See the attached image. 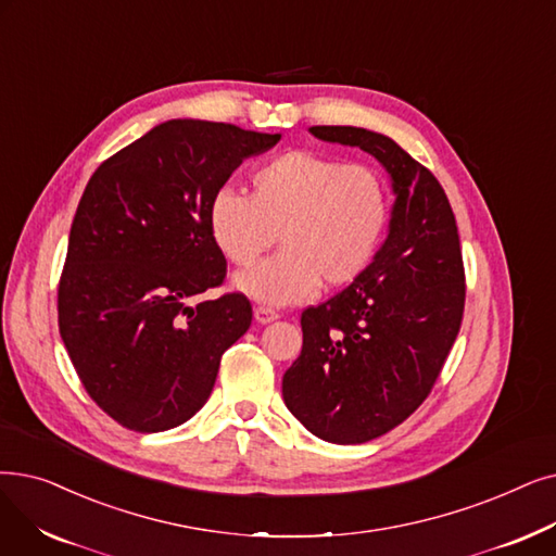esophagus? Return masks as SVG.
Here are the masks:
<instances>
[{
  "instance_id": "1",
  "label": "esophagus",
  "mask_w": 556,
  "mask_h": 556,
  "mask_svg": "<svg viewBox=\"0 0 556 556\" xmlns=\"http://www.w3.org/2000/svg\"><path fill=\"white\" fill-rule=\"evenodd\" d=\"M277 318H279V313L273 311V308H268V306H256V308H254V320H256L258 325H270V323H275Z\"/></svg>"
}]
</instances>
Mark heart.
I'll use <instances>...</instances> for the list:
<instances>
[{
    "mask_svg": "<svg viewBox=\"0 0 556 556\" xmlns=\"http://www.w3.org/2000/svg\"><path fill=\"white\" fill-rule=\"evenodd\" d=\"M389 190L364 163L293 150L256 167L250 198L215 192L208 204L211 240L233 265H250L275 243L281 252L231 277L254 302L288 306L364 275L389 227Z\"/></svg>",
    "mask_w": 556,
    "mask_h": 556,
    "instance_id": "heart-1",
    "label": "heart"
}]
</instances>
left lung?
<instances>
[{"label": "left lung", "mask_w": 556, "mask_h": 556, "mask_svg": "<svg viewBox=\"0 0 556 556\" xmlns=\"http://www.w3.org/2000/svg\"><path fill=\"white\" fill-rule=\"evenodd\" d=\"M308 131L372 154L395 195L370 268L302 313V354L281 381L288 412L313 437L354 445L391 431L429 395L462 327L464 261L445 190L393 138L364 127Z\"/></svg>", "instance_id": "obj_1"}]
</instances>
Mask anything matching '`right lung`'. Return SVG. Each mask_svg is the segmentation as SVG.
<instances>
[{
  "instance_id": "obj_1",
  "label": "right lung",
  "mask_w": 556,
  "mask_h": 556,
  "mask_svg": "<svg viewBox=\"0 0 556 556\" xmlns=\"http://www.w3.org/2000/svg\"><path fill=\"white\" fill-rule=\"evenodd\" d=\"M281 134L179 117L104 161L72 220L59 329L88 395L123 427L156 433L206 404L220 358L250 329L245 295L190 304L227 261L208 204Z\"/></svg>"
}]
</instances>
